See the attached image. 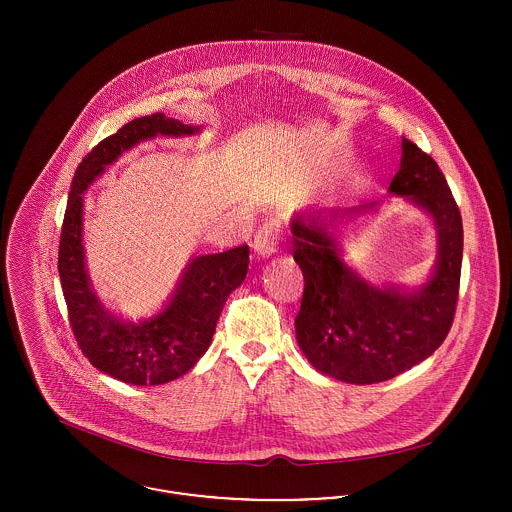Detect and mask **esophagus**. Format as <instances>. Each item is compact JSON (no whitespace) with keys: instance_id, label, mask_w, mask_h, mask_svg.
<instances>
[{"instance_id":"esophagus-1","label":"esophagus","mask_w":512,"mask_h":512,"mask_svg":"<svg viewBox=\"0 0 512 512\" xmlns=\"http://www.w3.org/2000/svg\"><path fill=\"white\" fill-rule=\"evenodd\" d=\"M280 240H282L280 224L276 220L266 222L264 226H260V230L254 236V242H252L254 254L260 256V258L274 256L278 252V248H280Z\"/></svg>"}]
</instances>
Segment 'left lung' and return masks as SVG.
Wrapping results in <instances>:
<instances>
[{"label": "left lung", "mask_w": 512, "mask_h": 512, "mask_svg": "<svg viewBox=\"0 0 512 512\" xmlns=\"http://www.w3.org/2000/svg\"><path fill=\"white\" fill-rule=\"evenodd\" d=\"M388 193L424 211L436 228V264L418 288L372 284L343 258V226L378 211L365 203L343 211L293 213V260L305 290L295 339L325 376L349 384L384 382L420 365L447 337L459 295L463 224L438 163L402 138L400 169Z\"/></svg>", "instance_id": "8db88e82"}]
</instances>
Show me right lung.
<instances>
[{"mask_svg":"<svg viewBox=\"0 0 512 512\" xmlns=\"http://www.w3.org/2000/svg\"><path fill=\"white\" fill-rule=\"evenodd\" d=\"M157 112L136 118L102 140L76 167L59 244V276L80 351L100 372L134 386H157L187 374L207 353L220 311L246 278L248 246L193 256L163 307L132 321L110 311L94 292L82 244L84 193L132 147L163 138L201 134Z\"/></svg>","mask_w":512,"mask_h":512,"instance_id":"1","label":"right lung"}]
</instances>
